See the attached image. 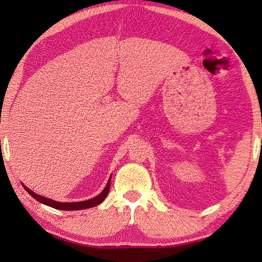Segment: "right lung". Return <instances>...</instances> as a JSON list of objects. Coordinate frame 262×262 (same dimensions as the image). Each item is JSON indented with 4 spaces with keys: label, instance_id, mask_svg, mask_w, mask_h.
Wrapping results in <instances>:
<instances>
[{
    "label": "right lung",
    "instance_id": "add662e5",
    "mask_svg": "<svg viewBox=\"0 0 262 262\" xmlns=\"http://www.w3.org/2000/svg\"><path fill=\"white\" fill-rule=\"evenodd\" d=\"M110 184H111V178H110L108 183H107V185H106V187L104 188L103 192H101L98 195V196H96L94 199H90V200L82 201V202H66V203L64 202H56L54 200H51V199L43 198V196H41V195L33 193L32 190L26 188L25 186H24V188L28 190L31 196H33L35 200L43 203V205H47V206H50L52 208H55V209H60V210H79V209H88V208L98 206L99 203L103 202L105 200V198L107 196V194H108Z\"/></svg>",
    "mask_w": 262,
    "mask_h": 262
}]
</instances>
